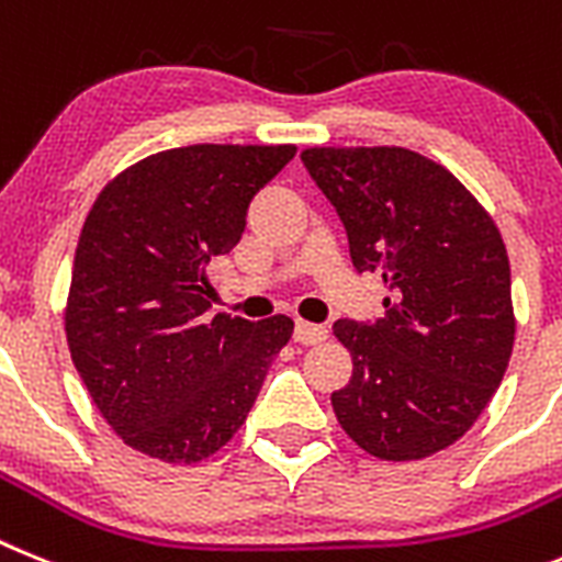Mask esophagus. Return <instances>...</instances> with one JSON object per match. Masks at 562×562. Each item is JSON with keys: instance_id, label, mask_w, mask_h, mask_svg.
Listing matches in <instances>:
<instances>
[{"instance_id": "1", "label": "esophagus", "mask_w": 562, "mask_h": 562, "mask_svg": "<svg viewBox=\"0 0 562 562\" xmlns=\"http://www.w3.org/2000/svg\"><path fill=\"white\" fill-rule=\"evenodd\" d=\"M294 339L300 345H319V341L328 339V328L325 325H316V322L300 319L294 328Z\"/></svg>"}]
</instances>
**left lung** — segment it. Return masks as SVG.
<instances>
[{
  "label": "left lung",
  "mask_w": 562,
  "mask_h": 562,
  "mask_svg": "<svg viewBox=\"0 0 562 562\" xmlns=\"http://www.w3.org/2000/svg\"><path fill=\"white\" fill-rule=\"evenodd\" d=\"M302 160L379 271L384 319L334 322L353 375L336 422L382 461H418L477 422L515 345L509 254L492 214L452 172L404 146H308Z\"/></svg>",
  "instance_id": "8db88e82"
}]
</instances>
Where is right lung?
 Masks as SVG:
<instances>
[{
	"instance_id": "add662e5",
	"label": "right lung",
	"mask_w": 562,
	"mask_h": 562,
	"mask_svg": "<svg viewBox=\"0 0 562 562\" xmlns=\"http://www.w3.org/2000/svg\"><path fill=\"white\" fill-rule=\"evenodd\" d=\"M294 153V144L164 149L126 166L92 203L67 291V348L133 450L198 463L246 424L294 319L209 316L206 266L240 243L248 203Z\"/></svg>"
}]
</instances>
